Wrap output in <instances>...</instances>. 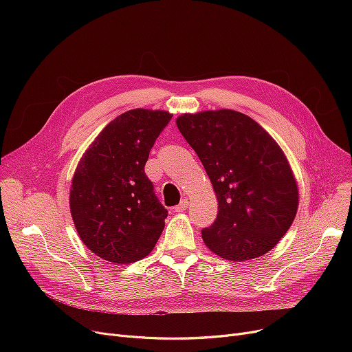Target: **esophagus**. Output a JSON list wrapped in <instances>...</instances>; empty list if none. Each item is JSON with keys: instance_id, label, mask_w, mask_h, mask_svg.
Instances as JSON below:
<instances>
[{"instance_id": "obj_1", "label": "esophagus", "mask_w": 352, "mask_h": 352, "mask_svg": "<svg viewBox=\"0 0 352 352\" xmlns=\"http://www.w3.org/2000/svg\"><path fill=\"white\" fill-rule=\"evenodd\" d=\"M188 207H190L188 199H182L177 207H174V211H175V212H184V211H187Z\"/></svg>"}]
</instances>
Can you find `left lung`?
I'll return each mask as SVG.
<instances>
[{
	"label": "left lung",
	"instance_id": "obj_1",
	"mask_svg": "<svg viewBox=\"0 0 352 352\" xmlns=\"http://www.w3.org/2000/svg\"><path fill=\"white\" fill-rule=\"evenodd\" d=\"M197 153L218 199L204 244L230 261L271 251L298 210V186L281 146L251 117L234 109L201 111L177 118Z\"/></svg>",
	"mask_w": 352,
	"mask_h": 352
}]
</instances>
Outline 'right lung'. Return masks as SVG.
I'll use <instances>...</instances> for the list:
<instances>
[{"label": "right lung", "mask_w": 352, "mask_h": 352, "mask_svg": "<svg viewBox=\"0 0 352 352\" xmlns=\"http://www.w3.org/2000/svg\"><path fill=\"white\" fill-rule=\"evenodd\" d=\"M173 114L135 108L111 121L82 154L72 177L69 210L89 251L114 264L150 254L168 215L144 173Z\"/></svg>", "instance_id": "obj_1"}]
</instances>
